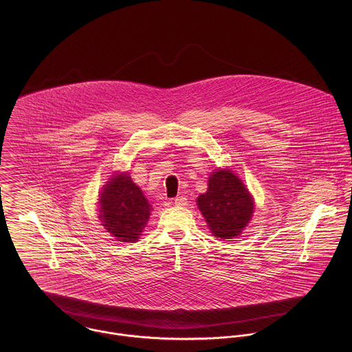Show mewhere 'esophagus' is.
I'll use <instances>...</instances> for the list:
<instances>
[{
  "mask_svg": "<svg viewBox=\"0 0 352 352\" xmlns=\"http://www.w3.org/2000/svg\"><path fill=\"white\" fill-rule=\"evenodd\" d=\"M173 204H175V206H186V204H187V199H186L184 197H179V198H176V199L173 201Z\"/></svg>",
  "mask_w": 352,
  "mask_h": 352,
  "instance_id": "34e87169",
  "label": "esophagus"
}]
</instances>
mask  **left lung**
<instances>
[{
  "mask_svg": "<svg viewBox=\"0 0 352 352\" xmlns=\"http://www.w3.org/2000/svg\"><path fill=\"white\" fill-rule=\"evenodd\" d=\"M201 215L215 237L233 239L248 226L253 198L245 184L229 169H218L208 177V187L197 199Z\"/></svg>",
  "mask_w": 352,
  "mask_h": 352,
  "instance_id": "left-lung-1",
  "label": "left lung"
}]
</instances>
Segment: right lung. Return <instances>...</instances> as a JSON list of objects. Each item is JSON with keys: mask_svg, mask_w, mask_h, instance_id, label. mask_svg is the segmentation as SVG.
Wrapping results in <instances>:
<instances>
[{"mask_svg": "<svg viewBox=\"0 0 352 352\" xmlns=\"http://www.w3.org/2000/svg\"><path fill=\"white\" fill-rule=\"evenodd\" d=\"M101 225L112 237L135 243L144 232L151 206L129 173H118L102 187L99 199Z\"/></svg>", "mask_w": 352, "mask_h": 352, "instance_id": "right-lung-1", "label": "right lung"}]
</instances>
